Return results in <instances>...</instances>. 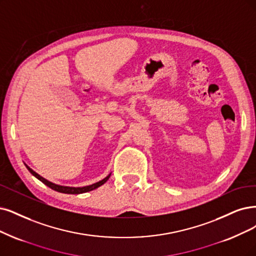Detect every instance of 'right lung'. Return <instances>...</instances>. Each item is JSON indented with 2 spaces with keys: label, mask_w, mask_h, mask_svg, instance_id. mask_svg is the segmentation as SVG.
<instances>
[{
  "label": "right lung",
  "mask_w": 256,
  "mask_h": 256,
  "mask_svg": "<svg viewBox=\"0 0 256 256\" xmlns=\"http://www.w3.org/2000/svg\"><path fill=\"white\" fill-rule=\"evenodd\" d=\"M25 166H26V164H25ZM26 168H28V171H30L36 178L39 179L40 182H42L44 184H46L47 186H50V188H52V190H54V191H56V192L65 193V194H81V193L92 191V190H94V188H99L100 186H102L103 184H106V182L108 180V178H110V174L108 176H106V178L102 179L101 182H98L94 184H90V186H82V188H72V186H63L54 184H52V182H48V180H46L45 178L41 177L39 174H36V173L34 171H32V170L30 166H26Z\"/></svg>",
  "instance_id": "right-lung-1"
}]
</instances>
